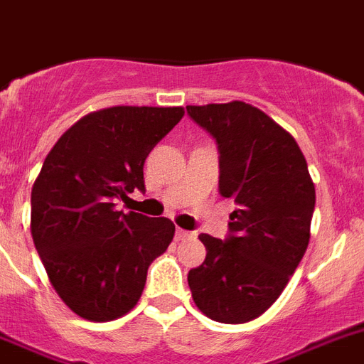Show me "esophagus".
I'll list each match as a JSON object with an SVG mask.
<instances>
[{
  "label": "esophagus",
  "mask_w": 364,
  "mask_h": 364,
  "mask_svg": "<svg viewBox=\"0 0 364 364\" xmlns=\"http://www.w3.org/2000/svg\"><path fill=\"white\" fill-rule=\"evenodd\" d=\"M193 238V232H189V230L184 229H176V240H188Z\"/></svg>",
  "instance_id": "obj_1"
}]
</instances>
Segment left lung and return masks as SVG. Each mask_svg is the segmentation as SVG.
Returning a JSON list of instances; mask_svg holds the SVG:
<instances>
[{
    "label": "left lung",
    "instance_id": "obj_1",
    "mask_svg": "<svg viewBox=\"0 0 364 364\" xmlns=\"http://www.w3.org/2000/svg\"><path fill=\"white\" fill-rule=\"evenodd\" d=\"M219 149V193L232 199L230 236L200 234L206 258L189 269L191 297L221 323H245L283 294L311 240L316 203L307 160L296 139L258 107L188 106Z\"/></svg>",
    "mask_w": 364,
    "mask_h": 364
}]
</instances>
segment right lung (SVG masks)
<instances>
[{
	"label": "right lung",
	"mask_w": 364,
	"mask_h": 364,
	"mask_svg": "<svg viewBox=\"0 0 364 364\" xmlns=\"http://www.w3.org/2000/svg\"><path fill=\"white\" fill-rule=\"evenodd\" d=\"M182 117L184 107L92 111L46 156L31 189V236L53 290L80 318L130 312L149 266L173 242L171 219L124 214L115 200L145 191L146 156Z\"/></svg>",
	"instance_id": "add662e5"
}]
</instances>
